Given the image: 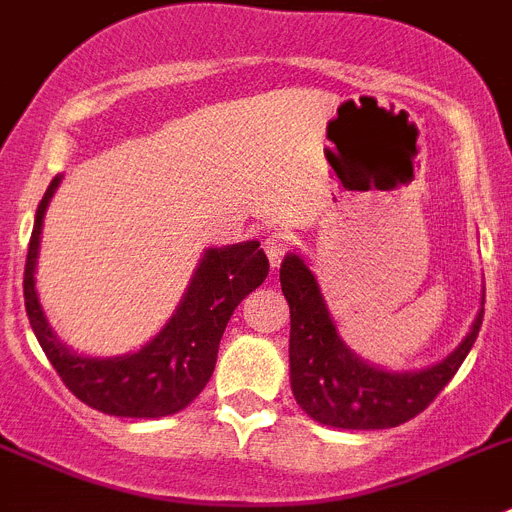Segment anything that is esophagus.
<instances>
[{"label":"esophagus","mask_w":512,"mask_h":512,"mask_svg":"<svg viewBox=\"0 0 512 512\" xmlns=\"http://www.w3.org/2000/svg\"><path fill=\"white\" fill-rule=\"evenodd\" d=\"M288 250H291V234L288 231H270L268 239H265V255H268L273 268H281Z\"/></svg>","instance_id":"1"}]
</instances>
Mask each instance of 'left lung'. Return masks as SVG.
Masks as SVG:
<instances>
[{
    "label": "left lung",
    "instance_id": "left-lung-1",
    "mask_svg": "<svg viewBox=\"0 0 512 512\" xmlns=\"http://www.w3.org/2000/svg\"><path fill=\"white\" fill-rule=\"evenodd\" d=\"M281 288L291 306V391L311 420L342 430H384L420 415L459 371L477 340L482 306L464 340L433 366L391 371L363 361L337 332L317 275L301 255L281 262Z\"/></svg>",
    "mask_w": 512,
    "mask_h": 512
}]
</instances>
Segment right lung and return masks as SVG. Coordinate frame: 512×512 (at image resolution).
Listing matches in <instances>:
<instances>
[{
    "instance_id": "obj_1",
    "label": "right lung",
    "mask_w": 512,
    "mask_h": 512,
    "mask_svg": "<svg viewBox=\"0 0 512 512\" xmlns=\"http://www.w3.org/2000/svg\"><path fill=\"white\" fill-rule=\"evenodd\" d=\"M64 175H56L35 211L25 262V311L43 353L69 391L87 407L115 417H167L185 410L211 379L231 314L265 278L270 262L257 239L208 247L195 265L180 304L162 330L139 350L84 355L53 332L35 288L43 219Z\"/></svg>"
}]
</instances>
